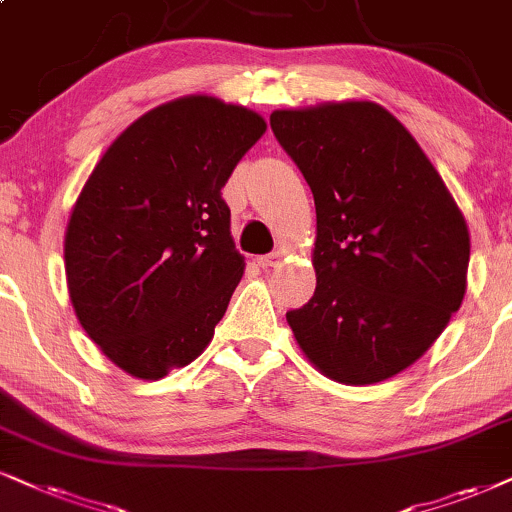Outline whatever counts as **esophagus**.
<instances>
[{"mask_svg":"<svg viewBox=\"0 0 512 512\" xmlns=\"http://www.w3.org/2000/svg\"><path fill=\"white\" fill-rule=\"evenodd\" d=\"M278 262H281V252H269V255H262V257H257V264H260L262 269L276 267Z\"/></svg>","mask_w":512,"mask_h":512,"instance_id":"esophagus-1","label":"esophagus"}]
</instances>
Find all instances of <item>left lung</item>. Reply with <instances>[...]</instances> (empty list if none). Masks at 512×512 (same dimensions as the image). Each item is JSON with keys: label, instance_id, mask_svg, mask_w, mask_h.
<instances>
[{"label": "left lung", "instance_id": "obj_1", "mask_svg": "<svg viewBox=\"0 0 512 512\" xmlns=\"http://www.w3.org/2000/svg\"><path fill=\"white\" fill-rule=\"evenodd\" d=\"M314 193V297L286 319L328 378L371 385L428 352L465 295V219L409 129L371 101L271 113Z\"/></svg>", "mask_w": 512, "mask_h": 512}]
</instances>
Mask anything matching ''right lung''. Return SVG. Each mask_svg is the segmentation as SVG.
Returning <instances> with one entry per match:
<instances>
[{
	"label": "right lung",
	"mask_w": 512,
	"mask_h": 512,
	"mask_svg": "<svg viewBox=\"0 0 512 512\" xmlns=\"http://www.w3.org/2000/svg\"><path fill=\"white\" fill-rule=\"evenodd\" d=\"M260 115L184 96L132 122L89 174L66 229L77 319L122 371L158 380L210 345L245 262L222 189Z\"/></svg>",
	"instance_id": "1"
}]
</instances>
